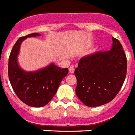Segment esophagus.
<instances>
[{
  "instance_id": "1",
  "label": "esophagus",
  "mask_w": 135,
  "mask_h": 135,
  "mask_svg": "<svg viewBox=\"0 0 135 135\" xmlns=\"http://www.w3.org/2000/svg\"><path fill=\"white\" fill-rule=\"evenodd\" d=\"M69 73H71V74H73L74 72V66H71V67L69 69Z\"/></svg>"
}]
</instances>
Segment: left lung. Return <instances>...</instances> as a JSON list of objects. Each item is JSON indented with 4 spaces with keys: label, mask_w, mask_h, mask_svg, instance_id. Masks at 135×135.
I'll use <instances>...</instances> for the list:
<instances>
[{
    "label": "left lung",
    "mask_w": 135,
    "mask_h": 135,
    "mask_svg": "<svg viewBox=\"0 0 135 135\" xmlns=\"http://www.w3.org/2000/svg\"><path fill=\"white\" fill-rule=\"evenodd\" d=\"M110 50L82 57L74 71L76 94L85 106L99 107L113 100L123 84L127 59L122 45L112 37Z\"/></svg>",
    "instance_id": "obj_1"
}]
</instances>
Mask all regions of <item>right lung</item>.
I'll return each instance as SVG.
<instances>
[{
  "label": "right lung",
  "mask_w": 135,
  "mask_h": 135,
  "mask_svg": "<svg viewBox=\"0 0 135 135\" xmlns=\"http://www.w3.org/2000/svg\"><path fill=\"white\" fill-rule=\"evenodd\" d=\"M40 36L33 33L18 39L12 49L8 62L9 80L17 96L26 105L37 108L50 102L69 73L68 68L61 69L54 63L35 71H26L20 67L17 57L22 43L27 38Z\"/></svg>",
  "instance_id": "1"
}]
</instances>
